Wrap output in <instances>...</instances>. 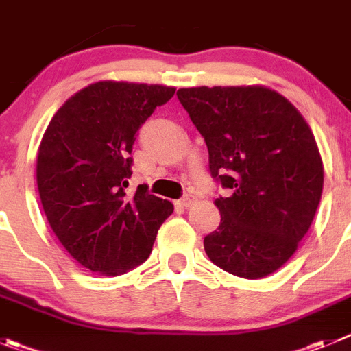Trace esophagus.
<instances>
[{"label": "esophagus", "mask_w": 351, "mask_h": 351, "mask_svg": "<svg viewBox=\"0 0 351 351\" xmlns=\"http://www.w3.org/2000/svg\"><path fill=\"white\" fill-rule=\"evenodd\" d=\"M194 203H195V197H194V195H192V194H185V195H183V197L178 201V204H180V206H182V208H191Z\"/></svg>", "instance_id": "1"}]
</instances>
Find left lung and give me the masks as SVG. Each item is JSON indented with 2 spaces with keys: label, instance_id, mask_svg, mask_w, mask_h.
<instances>
[{
  "label": "left lung",
  "instance_id": "obj_1",
  "mask_svg": "<svg viewBox=\"0 0 351 351\" xmlns=\"http://www.w3.org/2000/svg\"><path fill=\"white\" fill-rule=\"evenodd\" d=\"M208 147L220 226L204 250L220 269L257 280L285 264L313 222L324 164L313 132L289 99L261 85L176 93Z\"/></svg>",
  "mask_w": 351,
  "mask_h": 351
}]
</instances>
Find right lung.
<instances>
[{
    "mask_svg": "<svg viewBox=\"0 0 351 351\" xmlns=\"http://www.w3.org/2000/svg\"><path fill=\"white\" fill-rule=\"evenodd\" d=\"M175 87L96 82L52 117L36 160L43 211L68 254L105 276L143 264L173 213L166 199L138 185L128 194L138 129Z\"/></svg>",
    "mask_w": 351,
    "mask_h": 351,
    "instance_id": "obj_1",
    "label": "right lung"
}]
</instances>
